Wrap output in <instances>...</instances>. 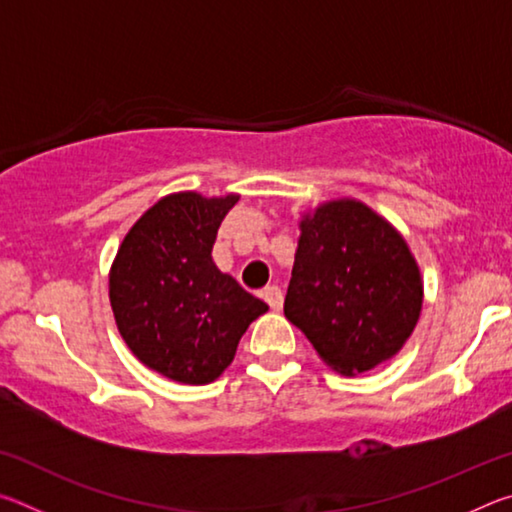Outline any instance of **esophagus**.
Masks as SVG:
<instances>
[{
  "instance_id": "obj_1",
  "label": "esophagus",
  "mask_w": 512,
  "mask_h": 512,
  "mask_svg": "<svg viewBox=\"0 0 512 512\" xmlns=\"http://www.w3.org/2000/svg\"><path fill=\"white\" fill-rule=\"evenodd\" d=\"M262 298L266 300V305L271 307L273 311H280V309H282L284 296H282V291L277 289V287H268V289H264V291H262Z\"/></svg>"
}]
</instances>
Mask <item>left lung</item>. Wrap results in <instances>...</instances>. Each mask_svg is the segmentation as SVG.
Listing matches in <instances>:
<instances>
[{
    "label": "left lung",
    "instance_id": "1",
    "mask_svg": "<svg viewBox=\"0 0 512 512\" xmlns=\"http://www.w3.org/2000/svg\"><path fill=\"white\" fill-rule=\"evenodd\" d=\"M420 309V268L386 219L354 198L302 216L284 316L329 368L359 375L393 359Z\"/></svg>",
    "mask_w": 512,
    "mask_h": 512
}]
</instances>
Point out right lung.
Segmentation results:
<instances>
[{
	"label": "right lung",
	"instance_id": "obj_1",
	"mask_svg": "<svg viewBox=\"0 0 512 512\" xmlns=\"http://www.w3.org/2000/svg\"><path fill=\"white\" fill-rule=\"evenodd\" d=\"M237 194L178 192L149 207L110 268V305L128 348L180 384H210L235 359L248 325L268 311L212 262Z\"/></svg>",
	"mask_w": 512,
	"mask_h": 512
}]
</instances>
